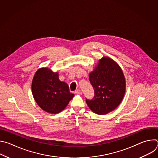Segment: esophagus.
<instances>
[{
    "label": "esophagus",
    "instance_id": "obj_1",
    "mask_svg": "<svg viewBox=\"0 0 158 158\" xmlns=\"http://www.w3.org/2000/svg\"><path fill=\"white\" fill-rule=\"evenodd\" d=\"M74 93H75L76 94H82V92H81V89H76Z\"/></svg>",
    "mask_w": 158,
    "mask_h": 158
}]
</instances>
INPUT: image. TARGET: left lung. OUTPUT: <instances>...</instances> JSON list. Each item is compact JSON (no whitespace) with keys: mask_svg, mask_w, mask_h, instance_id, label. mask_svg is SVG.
I'll use <instances>...</instances> for the list:
<instances>
[{"mask_svg":"<svg viewBox=\"0 0 158 158\" xmlns=\"http://www.w3.org/2000/svg\"><path fill=\"white\" fill-rule=\"evenodd\" d=\"M94 89V96L85 100L89 107L98 114H106L121 102L126 91V81L119 65L112 59L104 57L89 74Z\"/></svg>","mask_w":158,"mask_h":158,"instance_id":"8db88e82","label":"left lung"}]
</instances>
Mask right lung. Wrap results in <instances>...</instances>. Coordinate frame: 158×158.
I'll return each mask as SVG.
<instances>
[{
	"instance_id": "1",
	"label": "right lung",
	"mask_w": 158,
	"mask_h": 158,
	"mask_svg": "<svg viewBox=\"0 0 158 158\" xmlns=\"http://www.w3.org/2000/svg\"><path fill=\"white\" fill-rule=\"evenodd\" d=\"M32 92L38 106L51 114L64 110L74 96L69 85L59 79V74L47 67L37 71L32 82Z\"/></svg>"
}]
</instances>
